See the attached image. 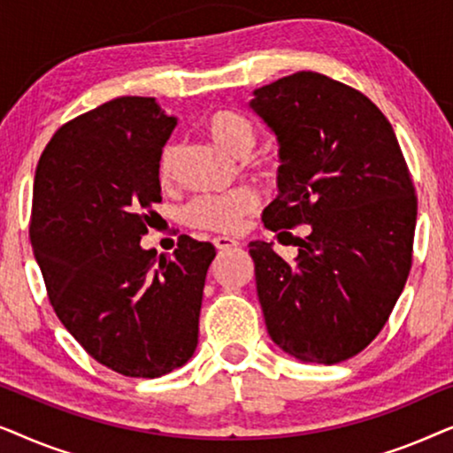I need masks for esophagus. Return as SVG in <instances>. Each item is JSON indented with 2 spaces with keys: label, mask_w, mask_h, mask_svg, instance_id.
I'll list each match as a JSON object with an SVG mask.
<instances>
[{
  "label": "esophagus",
  "mask_w": 453,
  "mask_h": 453,
  "mask_svg": "<svg viewBox=\"0 0 453 453\" xmlns=\"http://www.w3.org/2000/svg\"><path fill=\"white\" fill-rule=\"evenodd\" d=\"M214 245H216V250H219V251H226V250H233V247H237L239 241L231 239V237H216Z\"/></svg>",
  "instance_id": "1"
}]
</instances>
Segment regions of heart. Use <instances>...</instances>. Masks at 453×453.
<instances>
[{
  "instance_id": "1",
  "label": "heart",
  "mask_w": 453,
  "mask_h": 453,
  "mask_svg": "<svg viewBox=\"0 0 453 453\" xmlns=\"http://www.w3.org/2000/svg\"><path fill=\"white\" fill-rule=\"evenodd\" d=\"M203 132L216 146L233 154V157H245V166L265 173L270 169L268 158L247 157L257 142V132L250 119L243 115L231 113V111H216L203 121ZM179 154L177 142L165 144L158 158V177L163 183H169L175 177ZM257 206V194L251 188H237L228 194L219 196H197L183 208V222L188 226L202 228V231L214 233H233L237 231L241 220L253 212Z\"/></svg>"
}]
</instances>
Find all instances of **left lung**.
Returning <instances> with one entry per match:
<instances>
[{
    "mask_svg": "<svg viewBox=\"0 0 453 453\" xmlns=\"http://www.w3.org/2000/svg\"><path fill=\"white\" fill-rule=\"evenodd\" d=\"M250 107L280 144V196L264 226L307 225V237L293 241L295 264L270 243H250L268 334L299 361L342 363L373 342L411 274V171L377 104L324 73L262 86Z\"/></svg>",
    "mask_w": 453,
    "mask_h": 453,
    "instance_id": "left-lung-1",
    "label": "left lung"
}]
</instances>
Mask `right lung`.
Wrapping results in <instances>:
<instances>
[{
	"mask_svg": "<svg viewBox=\"0 0 453 453\" xmlns=\"http://www.w3.org/2000/svg\"><path fill=\"white\" fill-rule=\"evenodd\" d=\"M150 96H119L53 134L35 175L30 243L49 303L104 367L160 377L197 346L212 243L181 234L173 257L140 247L175 129Z\"/></svg>",
	"mask_w": 453,
	"mask_h": 453,
	"instance_id": "1",
	"label": "right lung"
}]
</instances>
